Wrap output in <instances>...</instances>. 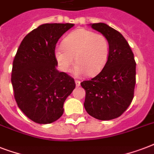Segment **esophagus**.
Instances as JSON below:
<instances>
[{"label": "esophagus", "mask_w": 154, "mask_h": 154, "mask_svg": "<svg viewBox=\"0 0 154 154\" xmlns=\"http://www.w3.org/2000/svg\"><path fill=\"white\" fill-rule=\"evenodd\" d=\"M75 84H76V86L77 87L80 86V85H81V82H80V81H77V80H76V81H75Z\"/></svg>", "instance_id": "34e87169"}]
</instances>
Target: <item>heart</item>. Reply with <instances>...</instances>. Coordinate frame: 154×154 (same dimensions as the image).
Wrapping results in <instances>:
<instances>
[{
	"label": "heart",
	"instance_id": "b5f03b06",
	"mask_svg": "<svg viewBox=\"0 0 154 154\" xmlns=\"http://www.w3.org/2000/svg\"><path fill=\"white\" fill-rule=\"evenodd\" d=\"M109 54V43L105 36L85 29H77L63 40L62 46L55 49V57L60 69L68 72L75 61L77 76L98 74L105 67Z\"/></svg>",
	"mask_w": 154,
	"mask_h": 154
}]
</instances>
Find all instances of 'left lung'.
<instances>
[{
    "label": "left lung",
    "mask_w": 154,
    "mask_h": 154,
    "mask_svg": "<svg viewBox=\"0 0 154 154\" xmlns=\"http://www.w3.org/2000/svg\"><path fill=\"white\" fill-rule=\"evenodd\" d=\"M94 29L106 37L109 54L101 72L81 85L85 90L84 106L90 116L101 121L120 117L134 98L136 62L125 37L105 23L91 24Z\"/></svg>",
    "instance_id": "8db88e82"
}]
</instances>
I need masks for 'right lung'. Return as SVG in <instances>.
I'll list each match as a JSON object with an SVG mask.
<instances>
[{
    "instance_id": "1",
    "label": "right lung",
    "mask_w": 154,
    "mask_h": 154,
    "mask_svg": "<svg viewBox=\"0 0 154 154\" xmlns=\"http://www.w3.org/2000/svg\"><path fill=\"white\" fill-rule=\"evenodd\" d=\"M74 24H44L28 33L13 62L11 82L18 107L32 122L50 124L62 116L74 79L56 67L58 40Z\"/></svg>"
}]
</instances>
